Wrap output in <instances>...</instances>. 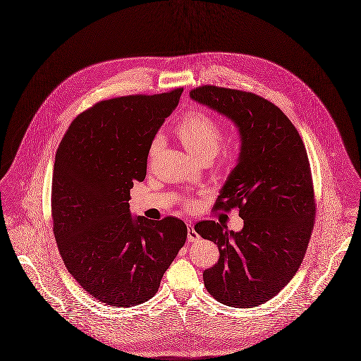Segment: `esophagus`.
Segmentation results:
<instances>
[{"label":"esophagus","mask_w":361,"mask_h":361,"mask_svg":"<svg viewBox=\"0 0 361 361\" xmlns=\"http://www.w3.org/2000/svg\"><path fill=\"white\" fill-rule=\"evenodd\" d=\"M187 229H188V242H196L200 239V236L197 235V232L195 231L194 225L191 224H187Z\"/></svg>","instance_id":"1"}]
</instances>
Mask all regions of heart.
<instances>
[{
	"mask_svg": "<svg viewBox=\"0 0 361 361\" xmlns=\"http://www.w3.org/2000/svg\"><path fill=\"white\" fill-rule=\"evenodd\" d=\"M176 135L197 161L213 159L222 141L220 122L203 110H194L185 115L176 126ZM161 139L154 140L149 147V159L157 154Z\"/></svg>",
	"mask_w": 361,
	"mask_h": 361,
	"instance_id": "obj_1",
	"label": "heart"
}]
</instances>
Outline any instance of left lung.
I'll list each match as a JSON object with an SVG mask.
<instances>
[{
    "label": "left lung",
    "mask_w": 361,
    "mask_h": 361,
    "mask_svg": "<svg viewBox=\"0 0 361 361\" xmlns=\"http://www.w3.org/2000/svg\"><path fill=\"white\" fill-rule=\"evenodd\" d=\"M190 97L229 118L242 141L214 210L238 207L243 229L195 225L220 250L219 262L203 272L204 287L224 305H261L295 275L312 235L316 203L304 141L286 114L258 94L203 85Z\"/></svg>",
    "instance_id": "left-lung-1"
}]
</instances>
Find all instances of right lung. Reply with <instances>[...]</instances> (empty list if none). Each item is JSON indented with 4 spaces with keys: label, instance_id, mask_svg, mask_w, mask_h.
I'll use <instances>...</instances> for the list:
<instances>
[{
    "label": "right lung",
    "instance_id": "1",
    "mask_svg": "<svg viewBox=\"0 0 361 361\" xmlns=\"http://www.w3.org/2000/svg\"><path fill=\"white\" fill-rule=\"evenodd\" d=\"M181 93L177 87L100 102L73 121L57 148L56 243L70 275L103 304L129 307L151 300L185 243L181 220L132 217L129 209L152 140Z\"/></svg>",
    "mask_w": 361,
    "mask_h": 361
}]
</instances>
